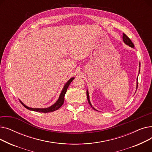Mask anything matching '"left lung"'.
<instances>
[{"mask_svg": "<svg viewBox=\"0 0 152 152\" xmlns=\"http://www.w3.org/2000/svg\"><path fill=\"white\" fill-rule=\"evenodd\" d=\"M123 42H124L127 45H129V47H132V48H134V44L132 42V41H131V39H130L128 37H127L125 34H123ZM139 67H140V63H139ZM139 72H140V68H139ZM138 76H139V75H138ZM137 86H138V76H137V86H136V89H137ZM86 94H87V100H88V102H89V105L92 107V108H93L94 110L97 111L96 109L92 107V104H91V102H90V99H89V92H88V91H87V89Z\"/></svg>", "mask_w": 152, "mask_h": 152, "instance_id": "left-lung-1", "label": "left lung"}]
</instances>
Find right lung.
<instances>
[{
    "instance_id": "right-lung-1",
    "label": "right lung",
    "mask_w": 152,
    "mask_h": 152,
    "mask_svg": "<svg viewBox=\"0 0 152 152\" xmlns=\"http://www.w3.org/2000/svg\"><path fill=\"white\" fill-rule=\"evenodd\" d=\"M75 79L74 77L70 78L69 80L66 82V83L64 86L60 94V96L58 99V100H57L53 105H51L50 107H49L47 108H30L28 106H26V105L24 104V103L20 100V102H21V104L25 107L26 108L31 110V111H37V112H42V113H49V112H52V111L57 110L58 108H60L62 105L64 103V100H65V95L68 86H69L70 83L72 82V81L73 80Z\"/></svg>"
}]
</instances>
